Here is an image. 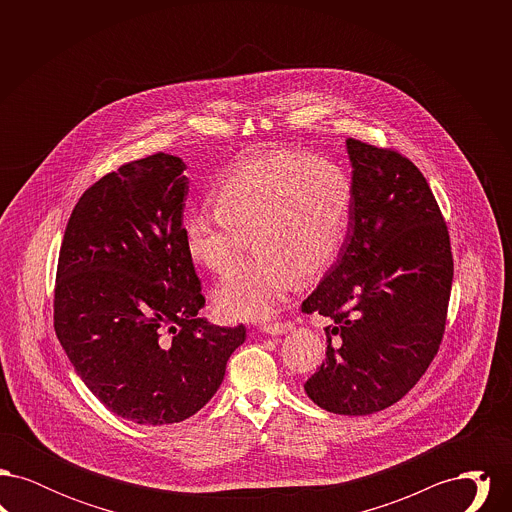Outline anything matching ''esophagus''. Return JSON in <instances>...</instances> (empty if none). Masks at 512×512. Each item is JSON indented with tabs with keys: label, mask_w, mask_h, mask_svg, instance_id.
<instances>
[{
	"label": "esophagus",
	"mask_w": 512,
	"mask_h": 512,
	"mask_svg": "<svg viewBox=\"0 0 512 512\" xmlns=\"http://www.w3.org/2000/svg\"><path fill=\"white\" fill-rule=\"evenodd\" d=\"M292 328V322H268L261 326V332L270 334V336H282V334H288Z\"/></svg>",
	"instance_id": "1"
}]
</instances>
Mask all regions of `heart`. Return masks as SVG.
<instances>
[{
    "instance_id": "obj_1",
    "label": "heart",
    "mask_w": 512,
    "mask_h": 512,
    "mask_svg": "<svg viewBox=\"0 0 512 512\" xmlns=\"http://www.w3.org/2000/svg\"><path fill=\"white\" fill-rule=\"evenodd\" d=\"M215 211L190 209L180 232L190 259L226 274L244 255L249 236L257 253L215 292L220 315L265 320L280 311L297 276L317 278L345 242L353 188L332 161L301 151H274L236 165L213 192Z\"/></svg>"
}]
</instances>
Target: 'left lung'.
Here are the masks:
<instances>
[{"label": "left lung", "mask_w": 512, "mask_h": 512, "mask_svg": "<svg viewBox=\"0 0 512 512\" xmlns=\"http://www.w3.org/2000/svg\"><path fill=\"white\" fill-rule=\"evenodd\" d=\"M353 205L338 261L301 311L330 318L326 357L305 382L320 409L378 413L438 353L453 284L445 220L426 178L397 151L345 140Z\"/></svg>", "instance_id": "obj_1"}]
</instances>
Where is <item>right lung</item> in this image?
<instances>
[{
	"label": "right lung",
	"mask_w": 512,
	"mask_h": 512,
	"mask_svg": "<svg viewBox=\"0 0 512 512\" xmlns=\"http://www.w3.org/2000/svg\"><path fill=\"white\" fill-rule=\"evenodd\" d=\"M186 165L155 153L78 199L59 251L53 324L74 372L134 424L190 418L217 393L245 326L197 313L201 282L182 242Z\"/></svg>",
	"instance_id": "add662e5"
}]
</instances>
